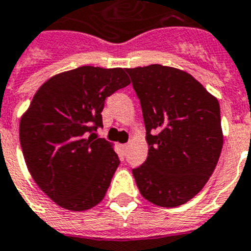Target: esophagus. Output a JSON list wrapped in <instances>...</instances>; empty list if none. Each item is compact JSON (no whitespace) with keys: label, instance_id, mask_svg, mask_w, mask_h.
<instances>
[{"label":"esophagus","instance_id":"34e87169","mask_svg":"<svg viewBox=\"0 0 251 251\" xmlns=\"http://www.w3.org/2000/svg\"><path fill=\"white\" fill-rule=\"evenodd\" d=\"M122 150H124V151H126V150H127V147H129V145H127V143H125V145H122Z\"/></svg>","mask_w":251,"mask_h":251}]
</instances>
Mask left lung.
<instances>
[{
    "instance_id": "1",
    "label": "left lung",
    "mask_w": 251,
    "mask_h": 251,
    "mask_svg": "<svg viewBox=\"0 0 251 251\" xmlns=\"http://www.w3.org/2000/svg\"><path fill=\"white\" fill-rule=\"evenodd\" d=\"M138 96L149 155L134 168L135 183L152 204L174 208L202 189L223 149L220 104L184 71L151 64L126 68Z\"/></svg>"
}]
</instances>
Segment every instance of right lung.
Wrapping results in <instances>:
<instances>
[{"instance_id":"add662e5","label":"right lung","mask_w":251,"mask_h":251,"mask_svg":"<svg viewBox=\"0 0 251 251\" xmlns=\"http://www.w3.org/2000/svg\"><path fill=\"white\" fill-rule=\"evenodd\" d=\"M122 68L84 66L55 75L21 118L19 141L38 187L68 210H87L104 199L120 159L97 138L105 99L129 85Z\"/></svg>"}]
</instances>
